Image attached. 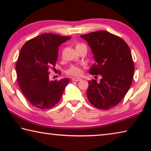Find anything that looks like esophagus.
<instances>
[{
  "mask_svg": "<svg viewBox=\"0 0 151 151\" xmlns=\"http://www.w3.org/2000/svg\"><path fill=\"white\" fill-rule=\"evenodd\" d=\"M82 80L81 78H79V77H74L72 78V81H80Z\"/></svg>",
  "mask_w": 151,
  "mask_h": 151,
  "instance_id": "34e87169",
  "label": "esophagus"
}]
</instances>
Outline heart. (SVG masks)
<instances>
[{
    "label": "heart",
    "mask_w": 151,
    "mask_h": 151,
    "mask_svg": "<svg viewBox=\"0 0 151 151\" xmlns=\"http://www.w3.org/2000/svg\"><path fill=\"white\" fill-rule=\"evenodd\" d=\"M81 68L78 65H71L68 69L66 70V73L69 75H73V76H78L81 74Z\"/></svg>",
    "instance_id": "heart-1"
}]
</instances>
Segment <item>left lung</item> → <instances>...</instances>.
<instances>
[{"instance_id":"left-lung-1","label":"left lung","mask_w":151,"mask_h":151,"mask_svg":"<svg viewBox=\"0 0 151 151\" xmlns=\"http://www.w3.org/2000/svg\"><path fill=\"white\" fill-rule=\"evenodd\" d=\"M91 48L95 63L89 73L100 75L99 83L88 81V101L96 108L107 110L117 105L131 87L134 63L129 46L121 38L105 30L81 35Z\"/></svg>"}]
</instances>
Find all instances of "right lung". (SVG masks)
<instances>
[{"label":"right lung","mask_w":151,"mask_h":151,"mask_svg":"<svg viewBox=\"0 0 151 151\" xmlns=\"http://www.w3.org/2000/svg\"><path fill=\"white\" fill-rule=\"evenodd\" d=\"M70 37L46 33L27 41L20 49L16 65L17 81L30 103L48 109L58 103L69 79L50 81L49 69L58 58V47Z\"/></svg>","instance_id":"obj_1"}]
</instances>
